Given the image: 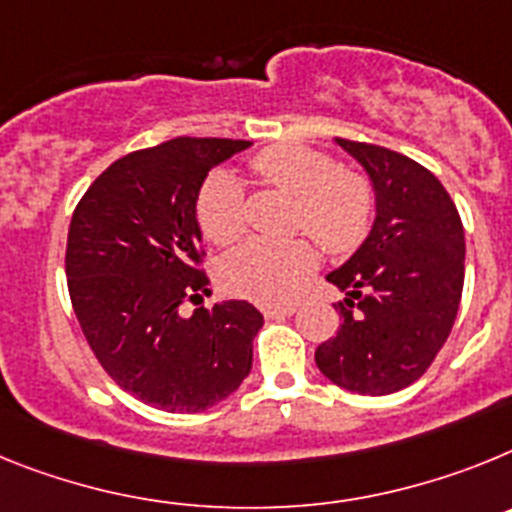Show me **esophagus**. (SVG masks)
<instances>
[{
    "label": "esophagus",
    "mask_w": 512,
    "mask_h": 512,
    "mask_svg": "<svg viewBox=\"0 0 512 512\" xmlns=\"http://www.w3.org/2000/svg\"><path fill=\"white\" fill-rule=\"evenodd\" d=\"M296 306L293 304H273V306H262V314L268 319H281V317H291Z\"/></svg>",
    "instance_id": "obj_1"
}]
</instances>
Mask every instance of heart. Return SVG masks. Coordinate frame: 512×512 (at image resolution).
Returning a JSON list of instances; mask_svg holds the SVG:
<instances>
[{
    "mask_svg": "<svg viewBox=\"0 0 512 512\" xmlns=\"http://www.w3.org/2000/svg\"><path fill=\"white\" fill-rule=\"evenodd\" d=\"M252 172L265 185L296 201L293 226L327 252H350L371 229L376 195L371 182L309 146L281 144L255 154ZM198 224L213 244H234L244 234V190L229 172H213L198 195ZM317 252L306 239H247L221 262V281L231 293L257 301L291 299Z\"/></svg>",
    "mask_w": 512,
    "mask_h": 512,
    "instance_id": "1",
    "label": "heart"
}]
</instances>
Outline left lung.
<instances>
[{
    "instance_id": "8db88e82",
    "label": "left lung",
    "mask_w": 512,
    "mask_h": 512,
    "mask_svg": "<svg viewBox=\"0 0 512 512\" xmlns=\"http://www.w3.org/2000/svg\"><path fill=\"white\" fill-rule=\"evenodd\" d=\"M368 175L376 219L327 281L345 291L342 324L314 353L342 389L384 397L415 384L448 340L464 288V226L441 180L415 159L335 139Z\"/></svg>"
}]
</instances>
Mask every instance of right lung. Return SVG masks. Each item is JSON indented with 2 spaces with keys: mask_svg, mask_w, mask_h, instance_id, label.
Segmentation results:
<instances>
[{
  "mask_svg": "<svg viewBox=\"0 0 512 512\" xmlns=\"http://www.w3.org/2000/svg\"><path fill=\"white\" fill-rule=\"evenodd\" d=\"M250 141L180 139L102 172L71 216L66 281L82 332L115 384L164 412H203L252 368L262 314L247 301L201 306L208 278L195 206L203 180Z\"/></svg>",
  "mask_w": 512,
  "mask_h": 512,
  "instance_id": "obj_1",
  "label": "right lung"
}]
</instances>
